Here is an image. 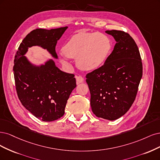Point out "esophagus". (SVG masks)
I'll use <instances>...</instances> for the list:
<instances>
[{
  "label": "esophagus",
  "mask_w": 160,
  "mask_h": 160,
  "mask_svg": "<svg viewBox=\"0 0 160 160\" xmlns=\"http://www.w3.org/2000/svg\"><path fill=\"white\" fill-rule=\"evenodd\" d=\"M76 84H79L80 83H82L84 82V78L82 77L81 76H76Z\"/></svg>",
  "instance_id": "obj_1"
}]
</instances>
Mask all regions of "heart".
<instances>
[{
    "label": "heart",
    "instance_id": "heart-1",
    "mask_svg": "<svg viewBox=\"0 0 160 160\" xmlns=\"http://www.w3.org/2000/svg\"><path fill=\"white\" fill-rule=\"evenodd\" d=\"M111 48L109 38L102 34L92 32L73 36L64 46L62 51L68 57L76 58L79 68L94 70L105 63Z\"/></svg>",
    "mask_w": 160,
    "mask_h": 160
}]
</instances>
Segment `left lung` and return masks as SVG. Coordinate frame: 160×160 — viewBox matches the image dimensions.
Listing matches in <instances>:
<instances>
[{
	"instance_id": "1",
	"label": "left lung",
	"mask_w": 160,
	"mask_h": 160,
	"mask_svg": "<svg viewBox=\"0 0 160 160\" xmlns=\"http://www.w3.org/2000/svg\"><path fill=\"white\" fill-rule=\"evenodd\" d=\"M116 44L105 63L86 75L90 105L98 118L115 120L124 115L134 102L142 77L140 52L130 35L106 30Z\"/></svg>"
}]
</instances>
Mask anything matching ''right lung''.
<instances>
[{"label": "right lung", "mask_w": 160, "mask_h": 160, "mask_svg": "<svg viewBox=\"0 0 160 160\" xmlns=\"http://www.w3.org/2000/svg\"><path fill=\"white\" fill-rule=\"evenodd\" d=\"M68 27L37 28L27 35L14 60V76L18 97L22 106L36 118L52 122L64 114L71 92L76 86L74 75L61 71L52 59L37 65L24 55L32 46L46 50L57 59L55 48Z\"/></svg>", "instance_id": "1"}]
</instances>
